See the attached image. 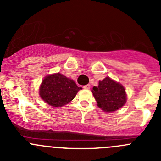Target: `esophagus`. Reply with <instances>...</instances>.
Here are the masks:
<instances>
[{
	"mask_svg": "<svg viewBox=\"0 0 161 161\" xmlns=\"http://www.w3.org/2000/svg\"><path fill=\"white\" fill-rule=\"evenodd\" d=\"M83 88L86 89V90H90V84H88V85L84 86Z\"/></svg>",
	"mask_w": 161,
	"mask_h": 161,
	"instance_id": "1",
	"label": "esophagus"
}]
</instances>
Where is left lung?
I'll return each instance as SVG.
<instances>
[{"label": "left lung", "instance_id": "left-lung-1", "mask_svg": "<svg viewBox=\"0 0 161 161\" xmlns=\"http://www.w3.org/2000/svg\"><path fill=\"white\" fill-rule=\"evenodd\" d=\"M92 93L98 107L106 112L118 110L122 108L127 101V95L124 87L109 77H106L102 81H99L98 86H93Z\"/></svg>", "mask_w": 161, "mask_h": 161}]
</instances>
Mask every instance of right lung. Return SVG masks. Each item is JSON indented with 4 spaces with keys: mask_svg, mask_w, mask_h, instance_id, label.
<instances>
[{
    "mask_svg": "<svg viewBox=\"0 0 161 161\" xmlns=\"http://www.w3.org/2000/svg\"><path fill=\"white\" fill-rule=\"evenodd\" d=\"M81 89L74 80L56 73L44 78L39 88V95L49 105L62 107L72 101Z\"/></svg>",
    "mask_w": 161,
    "mask_h": 161,
    "instance_id": "right-lung-1",
    "label": "right lung"
}]
</instances>
